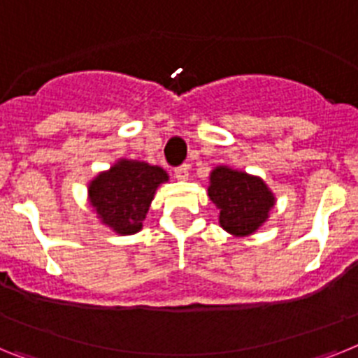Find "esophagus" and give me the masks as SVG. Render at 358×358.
Instances as JSON below:
<instances>
[{"label":"esophagus","mask_w":358,"mask_h":358,"mask_svg":"<svg viewBox=\"0 0 358 358\" xmlns=\"http://www.w3.org/2000/svg\"><path fill=\"white\" fill-rule=\"evenodd\" d=\"M174 176L178 180H187L189 178V165H180L174 169Z\"/></svg>","instance_id":"esophagus-1"}]
</instances>
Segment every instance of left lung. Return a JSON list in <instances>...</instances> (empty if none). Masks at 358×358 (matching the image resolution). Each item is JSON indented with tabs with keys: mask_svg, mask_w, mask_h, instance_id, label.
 <instances>
[{
	"mask_svg": "<svg viewBox=\"0 0 358 358\" xmlns=\"http://www.w3.org/2000/svg\"><path fill=\"white\" fill-rule=\"evenodd\" d=\"M207 196L220 211L222 229L236 238L255 235L276 203L275 193L260 176L229 165H216L211 171Z\"/></svg>",
	"mask_w": 358,
	"mask_h": 358,
	"instance_id": "8db88e82",
	"label": "left lung"
}]
</instances>
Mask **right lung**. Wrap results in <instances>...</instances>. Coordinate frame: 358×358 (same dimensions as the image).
Instances as JSON below:
<instances>
[{"label":"right lung","mask_w":358,"mask_h":358,"mask_svg":"<svg viewBox=\"0 0 358 358\" xmlns=\"http://www.w3.org/2000/svg\"><path fill=\"white\" fill-rule=\"evenodd\" d=\"M169 182V174L158 165L120 158L87 184L89 206L96 218L122 236L142 231L156 189Z\"/></svg>","instance_id":"1"}]
</instances>
